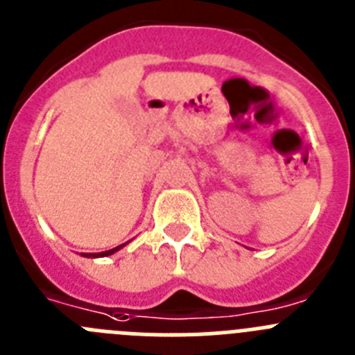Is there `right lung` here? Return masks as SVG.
I'll list each match as a JSON object with an SVG mask.
<instances>
[{
  "label": "right lung",
  "mask_w": 355,
  "mask_h": 355,
  "mask_svg": "<svg viewBox=\"0 0 355 355\" xmlns=\"http://www.w3.org/2000/svg\"><path fill=\"white\" fill-rule=\"evenodd\" d=\"M123 245H125V244L118 245V248L110 249V251H102V253H90V254H86V253H85V257H94V258H98V257H110V254H113L114 251H118V249H122Z\"/></svg>",
  "instance_id": "1"
}]
</instances>
